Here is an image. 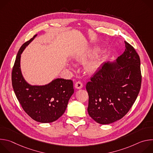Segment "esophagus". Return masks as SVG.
Segmentation results:
<instances>
[{
  "label": "esophagus",
  "mask_w": 153,
  "mask_h": 153,
  "mask_svg": "<svg viewBox=\"0 0 153 153\" xmlns=\"http://www.w3.org/2000/svg\"><path fill=\"white\" fill-rule=\"evenodd\" d=\"M83 87V84L80 81H77L76 83H75V88L77 89H81Z\"/></svg>",
  "instance_id": "34e87169"
}]
</instances>
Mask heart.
<instances>
[{
	"label": "heart",
	"mask_w": 153,
	"mask_h": 153,
	"mask_svg": "<svg viewBox=\"0 0 153 153\" xmlns=\"http://www.w3.org/2000/svg\"><path fill=\"white\" fill-rule=\"evenodd\" d=\"M86 56H81L77 58V60L79 62L83 61L86 59ZM100 63V60L99 57H95L89 61L88 62H87L85 66V70L86 73H88L89 74L94 73L97 71L98 69L99 65Z\"/></svg>",
	"instance_id": "heart-1"
}]
</instances>
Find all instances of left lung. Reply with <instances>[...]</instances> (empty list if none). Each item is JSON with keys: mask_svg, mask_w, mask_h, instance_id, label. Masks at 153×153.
<instances>
[{"mask_svg": "<svg viewBox=\"0 0 153 153\" xmlns=\"http://www.w3.org/2000/svg\"><path fill=\"white\" fill-rule=\"evenodd\" d=\"M125 50L116 59L102 64L86 83L88 113L100 124H109L125 116L139 93L140 60L135 49L125 41Z\"/></svg>", "mask_w": 153, "mask_h": 153, "instance_id": "1", "label": "left lung"}]
</instances>
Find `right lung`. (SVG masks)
Instances as JSON below:
<instances>
[{"instance_id":"right-lung-1","label":"right lung","mask_w":153,"mask_h":153,"mask_svg":"<svg viewBox=\"0 0 153 153\" xmlns=\"http://www.w3.org/2000/svg\"><path fill=\"white\" fill-rule=\"evenodd\" d=\"M34 35L19 49L12 70V85L15 94L25 112L33 120L51 123L65 113L74 93L71 80L56 79L43 86H32L24 79L20 70V56L25 47L34 39Z\"/></svg>"}]
</instances>
